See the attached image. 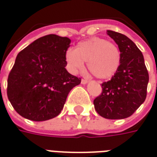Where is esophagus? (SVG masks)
I'll use <instances>...</instances> for the list:
<instances>
[{
  "label": "esophagus",
  "mask_w": 157,
  "mask_h": 157,
  "mask_svg": "<svg viewBox=\"0 0 157 157\" xmlns=\"http://www.w3.org/2000/svg\"><path fill=\"white\" fill-rule=\"evenodd\" d=\"M88 82H89V80H88V79H82V80H81V84H88Z\"/></svg>",
  "instance_id": "obj_1"
}]
</instances>
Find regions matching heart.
<instances>
[{"mask_svg":"<svg viewBox=\"0 0 157 157\" xmlns=\"http://www.w3.org/2000/svg\"><path fill=\"white\" fill-rule=\"evenodd\" d=\"M65 59L73 73L84 69V62L93 75L101 79L114 76L121 63V52L114 43L101 37H93L79 42L75 50L69 49Z\"/></svg>","mask_w":157,"mask_h":157,"instance_id":"obj_1","label":"heart"}]
</instances>
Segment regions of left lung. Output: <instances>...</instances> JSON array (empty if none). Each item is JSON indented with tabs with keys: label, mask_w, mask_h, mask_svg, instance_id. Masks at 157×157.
<instances>
[{
	"label": "left lung",
	"mask_w": 157,
	"mask_h": 157,
	"mask_svg": "<svg viewBox=\"0 0 157 157\" xmlns=\"http://www.w3.org/2000/svg\"><path fill=\"white\" fill-rule=\"evenodd\" d=\"M107 34L118 45L121 63L111 80L101 84V94L94 100V109L107 119H123L144 103L149 74L142 52L129 38L112 30Z\"/></svg>",
	"instance_id": "left-lung-1"
}]
</instances>
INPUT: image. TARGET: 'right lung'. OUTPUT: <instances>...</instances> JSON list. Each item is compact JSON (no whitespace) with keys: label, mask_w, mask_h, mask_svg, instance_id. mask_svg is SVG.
Listing matches in <instances>:
<instances>
[{"label":"right lung","mask_w":157,"mask_h":157,"mask_svg":"<svg viewBox=\"0 0 157 157\" xmlns=\"http://www.w3.org/2000/svg\"><path fill=\"white\" fill-rule=\"evenodd\" d=\"M70 43L69 38L48 34L17 54L7 79V96L24 118L40 122L58 116L70 90L81 83L65 68Z\"/></svg>","instance_id":"1"}]
</instances>
